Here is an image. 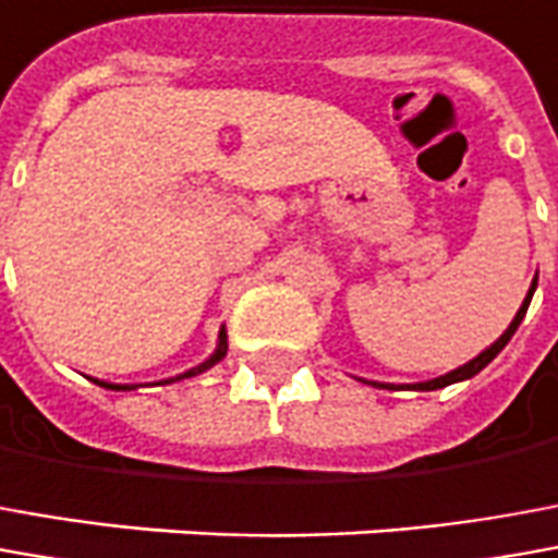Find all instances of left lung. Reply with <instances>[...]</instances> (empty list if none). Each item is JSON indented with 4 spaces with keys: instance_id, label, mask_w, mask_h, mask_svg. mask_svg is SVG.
Returning a JSON list of instances; mask_svg holds the SVG:
<instances>
[{
    "instance_id": "obj_1",
    "label": "left lung",
    "mask_w": 558,
    "mask_h": 558,
    "mask_svg": "<svg viewBox=\"0 0 558 558\" xmlns=\"http://www.w3.org/2000/svg\"><path fill=\"white\" fill-rule=\"evenodd\" d=\"M537 288V276L535 282H532V288H529V294H525V301H522L520 313L513 316V322L507 325V330L495 340V343L489 345V349H483L477 359H471L468 364H462V367H456V371H449V374L437 376V379H428V383H416V386H410V389H418V391H434V389H444V386H452V383H462V379H471V376H477L486 364H489L501 349H505L507 343H510V337L517 333V328H520V322L525 318V310H529V303H532V294H535ZM371 386H383V389H395V386H386V383H371Z\"/></svg>"
}]
</instances>
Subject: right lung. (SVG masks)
Listing matches in <instances>:
<instances>
[{
    "instance_id": "1",
    "label": "right lung",
    "mask_w": 558,
    "mask_h": 558,
    "mask_svg": "<svg viewBox=\"0 0 558 558\" xmlns=\"http://www.w3.org/2000/svg\"><path fill=\"white\" fill-rule=\"evenodd\" d=\"M228 355V330L221 328L218 330V345H215V352L209 355V359L203 361V364H197V367H191V371H184L182 376H175V379H187V376H197L203 374V371H209L213 364H218V361ZM175 379H167V383H175ZM96 386H102V389H114V391H130L136 389V386H114V383H102V379H94Z\"/></svg>"
}]
</instances>
